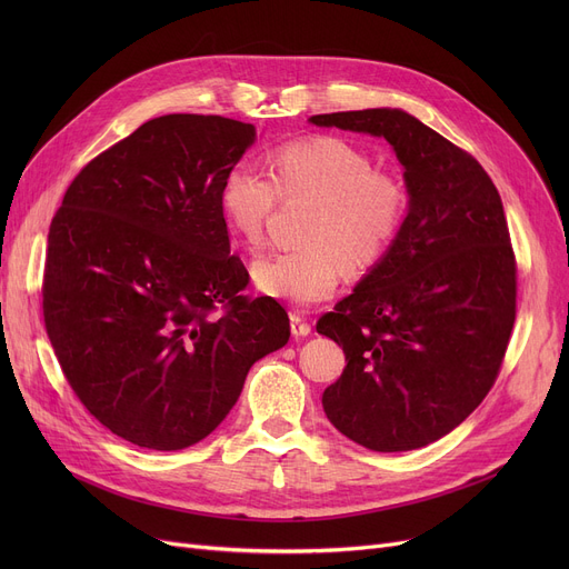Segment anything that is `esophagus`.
Returning <instances> with one entry per match:
<instances>
[{"label":"esophagus","instance_id":"1","mask_svg":"<svg viewBox=\"0 0 569 569\" xmlns=\"http://www.w3.org/2000/svg\"><path fill=\"white\" fill-rule=\"evenodd\" d=\"M290 332H292L295 339L309 337V335H311V325H309L305 318L297 316V313H290Z\"/></svg>","mask_w":569,"mask_h":569}]
</instances>
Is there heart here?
<instances>
[{
    "mask_svg": "<svg viewBox=\"0 0 569 569\" xmlns=\"http://www.w3.org/2000/svg\"><path fill=\"white\" fill-rule=\"evenodd\" d=\"M279 198H313L305 247L253 262L258 290L309 307L332 297L343 269L367 272L392 249L408 214V189L392 172L339 136H311L272 149L269 172L251 161L230 166L219 187V209L230 232L258 249Z\"/></svg>",
    "mask_w": 569,
    "mask_h": 569,
    "instance_id": "obj_1",
    "label": "heart"
}]
</instances>
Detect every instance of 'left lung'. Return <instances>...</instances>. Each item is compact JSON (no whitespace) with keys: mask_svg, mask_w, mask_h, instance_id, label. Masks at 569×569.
I'll return each mask as SVG.
<instances>
[{"mask_svg":"<svg viewBox=\"0 0 569 569\" xmlns=\"http://www.w3.org/2000/svg\"><path fill=\"white\" fill-rule=\"evenodd\" d=\"M309 122L385 138L410 196L392 249L316 325L348 362L322 408L367 450H417L482 403L510 343L517 260L502 202L480 163L399 108Z\"/></svg>","mask_w":569,"mask_h":569,"instance_id":"obj_1","label":"left lung"}]
</instances>
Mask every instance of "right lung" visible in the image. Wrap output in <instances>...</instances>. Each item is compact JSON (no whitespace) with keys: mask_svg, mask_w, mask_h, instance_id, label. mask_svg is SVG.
Masks as SVG:
<instances>
[{"mask_svg":"<svg viewBox=\"0 0 569 569\" xmlns=\"http://www.w3.org/2000/svg\"><path fill=\"white\" fill-rule=\"evenodd\" d=\"M256 140L221 114L149 119L89 161L50 223L43 320L71 390L114 436L184 450L288 343L272 297L251 300L219 187Z\"/></svg>","mask_w":569,"mask_h":569,"instance_id":"obj_1","label":"right lung"}]
</instances>
